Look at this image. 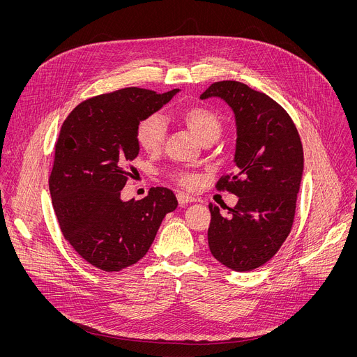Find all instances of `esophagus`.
Returning a JSON list of instances; mask_svg holds the SVG:
<instances>
[{"mask_svg":"<svg viewBox=\"0 0 357 357\" xmlns=\"http://www.w3.org/2000/svg\"><path fill=\"white\" fill-rule=\"evenodd\" d=\"M176 199H178V202L181 203V205H186V203H190V202L196 200L195 197H192V196H189V195H186L183 192H178L176 193Z\"/></svg>","mask_w":357,"mask_h":357,"instance_id":"1","label":"esophagus"}]
</instances>
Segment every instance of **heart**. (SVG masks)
<instances>
[{
    "instance_id": "heart-1",
    "label": "heart",
    "mask_w": 357,
    "mask_h": 357,
    "mask_svg": "<svg viewBox=\"0 0 357 357\" xmlns=\"http://www.w3.org/2000/svg\"><path fill=\"white\" fill-rule=\"evenodd\" d=\"M179 120L190 130V132L205 142L208 139H216L222 131V123L219 117L209 109L202 106L186 107L178 113ZM167 135V124L162 116L151 114L139 121L135 137L138 145L149 154H157L162 148ZM179 182L183 186H193L196 183L195 176L182 174Z\"/></svg>"
}]
</instances>
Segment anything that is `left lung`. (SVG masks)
I'll use <instances>...</instances> for the list:
<instances>
[{
    "mask_svg": "<svg viewBox=\"0 0 357 357\" xmlns=\"http://www.w3.org/2000/svg\"><path fill=\"white\" fill-rule=\"evenodd\" d=\"M209 97L223 98L234 113L236 171L216 188L238 197L227 218L209 203V248L223 266L251 271L273 259L291 231L303 172L302 142L288 113L261 91L223 80L200 94Z\"/></svg>",
    "mask_w": 357,
    "mask_h": 357,
    "instance_id": "8db88e82",
    "label": "left lung"
}]
</instances>
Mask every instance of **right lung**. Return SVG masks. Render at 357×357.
Here are the masks:
<instances>
[{
  "instance_id": "1",
  "label": "right lung",
  "mask_w": 357,
  "mask_h": 357,
  "mask_svg": "<svg viewBox=\"0 0 357 357\" xmlns=\"http://www.w3.org/2000/svg\"><path fill=\"white\" fill-rule=\"evenodd\" d=\"M178 91L126 87L100 94L76 106L62 124L50 197L63 237L96 268L112 273L139 261L165 215L178 206L174 192L160 186L141 200H121L134 171L130 162L139 152V121Z\"/></svg>"
}]
</instances>
